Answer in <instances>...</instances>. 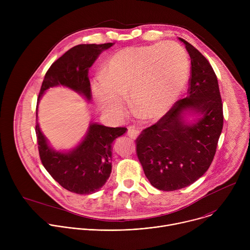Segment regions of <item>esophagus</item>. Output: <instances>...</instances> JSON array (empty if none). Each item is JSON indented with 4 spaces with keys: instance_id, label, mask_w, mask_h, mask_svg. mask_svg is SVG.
<instances>
[{
    "instance_id": "esophagus-1",
    "label": "esophagus",
    "mask_w": 250,
    "mask_h": 250,
    "mask_svg": "<svg viewBox=\"0 0 250 250\" xmlns=\"http://www.w3.org/2000/svg\"><path fill=\"white\" fill-rule=\"evenodd\" d=\"M127 135L132 138L135 139L138 135H139V130L136 129L134 126H128L127 127Z\"/></svg>"
}]
</instances>
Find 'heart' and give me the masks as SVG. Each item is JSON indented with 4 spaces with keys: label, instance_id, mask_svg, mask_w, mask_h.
<instances>
[{
    "label": "heart",
    "instance_id": "heart-1",
    "mask_svg": "<svg viewBox=\"0 0 250 250\" xmlns=\"http://www.w3.org/2000/svg\"><path fill=\"white\" fill-rule=\"evenodd\" d=\"M188 75L189 59L179 44L125 47L110 57L101 79L93 84V94L99 108L113 118L124 114L128 95L134 113L153 120L179 98Z\"/></svg>",
    "mask_w": 250,
    "mask_h": 250
}]
</instances>
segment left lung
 Here are the masks:
<instances>
[{
    "label": "left lung",
    "instance_id": "left-lung-1",
    "mask_svg": "<svg viewBox=\"0 0 250 250\" xmlns=\"http://www.w3.org/2000/svg\"><path fill=\"white\" fill-rule=\"evenodd\" d=\"M179 40L191 58L188 96L177 101L136 138V154L150 184L161 191L185 188L208 169L224 125L223 103L215 71L192 44ZM197 118L184 120V113Z\"/></svg>",
    "mask_w": 250,
    "mask_h": 250
}]
</instances>
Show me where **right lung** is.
Instances as JSON below:
<instances>
[{
    "mask_svg": "<svg viewBox=\"0 0 250 250\" xmlns=\"http://www.w3.org/2000/svg\"><path fill=\"white\" fill-rule=\"evenodd\" d=\"M113 44H79L65 52L47 70L38 102L47 89L59 85L91 101L89 68L104 50ZM125 131V127L90 124L87 134L80 144L72 150L61 152L50 147L38 122L35 125L42 165L64 189L80 195L99 191L109 179L112 172L113 142Z\"/></svg>",
    "mask_w": 250,
    "mask_h": 250,
    "instance_id": "right-lung-1",
    "label": "right lung"
}]
</instances>
